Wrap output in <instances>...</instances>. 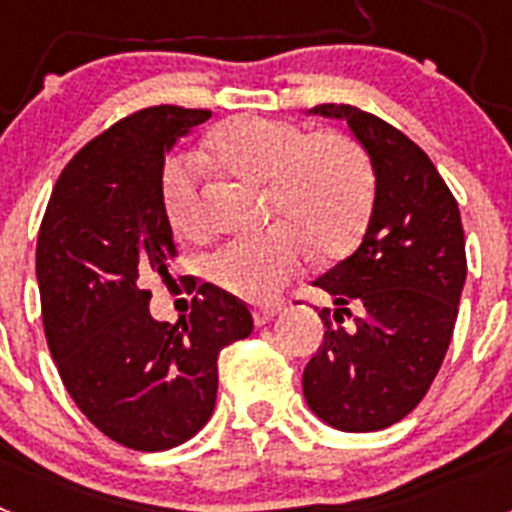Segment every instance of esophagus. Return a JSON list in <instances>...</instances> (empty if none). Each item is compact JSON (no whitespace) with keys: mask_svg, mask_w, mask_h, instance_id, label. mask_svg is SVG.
<instances>
[{"mask_svg":"<svg viewBox=\"0 0 512 512\" xmlns=\"http://www.w3.org/2000/svg\"><path fill=\"white\" fill-rule=\"evenodd\" d=\"M282 310V305H259V307H253V320L259 325L269 323V320L277 318V312Z\"/></svg>","mask_w":512,"mask_h":512,"instance_id":"obj_1","label":"esophagus"}]
</instances>
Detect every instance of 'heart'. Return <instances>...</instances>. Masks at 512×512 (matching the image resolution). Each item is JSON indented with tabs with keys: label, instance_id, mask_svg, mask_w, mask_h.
Returning <instances> with one entry per match:
<instances>
[{
	"label": "heart",
	"instance_id": "b5f03b06",
	"mask_svg": "<svg viewBox=\"0 0 512 512\" xmlns=\"http://www.w3.org/2000/svg\"><path fill=\"white\" fill-rule=\"evenodd\" d=\"M207 143L230 174L269 182V215L279 220L259 233L233 235L210 253L207 271L220 287L253 302L271 300L305 264V243L325 259L356 246L374 207V169L359 140L243 115L223 122ZM161 189L171 225L197 233L200 161L171 158Z\"/></svg>",
	"mask_w": 512,
	"mask_h": 512
}]
</instances>
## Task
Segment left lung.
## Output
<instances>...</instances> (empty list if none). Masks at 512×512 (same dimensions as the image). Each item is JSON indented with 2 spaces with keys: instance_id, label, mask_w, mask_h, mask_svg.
I'll list each match as a JSON object with an SVG mask.
<instances>
[{
  "instance_id": "8db88e82",
  "label": "left lung",
  "mask_w": 512,
  "mask_h": 512,
  "mask_svg": "<svg viewBox=\"0 0 512 512\" xmlns=\"http://www.w3.org/2000/svg\"><path fill=\"white\" fill-rule=\"evenodd\" d=\"M310 112L346 122L377 187L361 246L315 279L336 310L320 312L323 343L302 390L338 431H382L423 400L449 351L467 279L459 205L423 148L390 122L351 104ZM343 314L355 323L343 326Z\"/></svg>"
}]
</instances>
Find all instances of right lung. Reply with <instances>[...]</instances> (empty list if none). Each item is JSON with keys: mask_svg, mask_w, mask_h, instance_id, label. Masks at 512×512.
I'll list each match as a JSON object with an SVG mask.
<instances>
[{"mask_svg": "<svg viewBox=\"0 0 512 512\" xmlns=\"http://www.w3.org/2000/svg\"><path fill=\"white\" fill-rule=\"evenodd\" d=\"M210 110L158 104L122 117L61 171L35 251L43 328L63 384L112 441L166 451L210 420L217 356L251 336L246 302L202 284L189 315L158 323L148 274L176 256L164 161Z\"/></svg>", "mask_w": 512, "mask_h": 512, "instance_id": "obj_1", "label": "right lung"}]
</instances>
